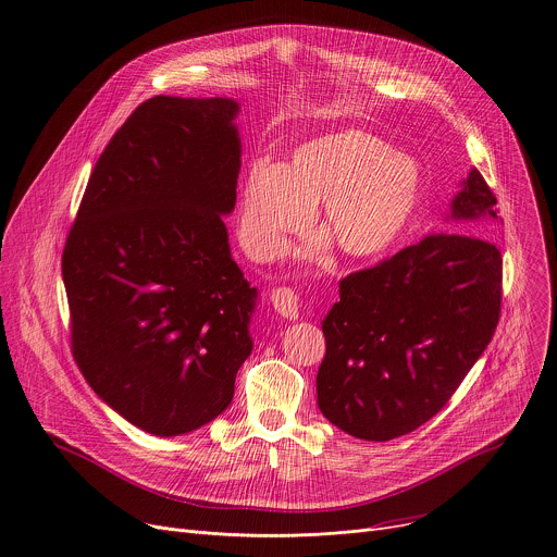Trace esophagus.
<instances>
[{
	"label": "esophagus",
	"mask_w": 557,
	"mask_h": 557,
	"mask_svg": "<svg viewBox=\"0 0 557 557\" xmlns=\"http://www.w3.org/2000/svg\"><path fill=\"white\" fill-rule=\"evenodd\" d=\"M271 304L277 314L284 319H297L299 317V297L293 288H273L271 290Z\"/></svg>",
	"instance_id": "obj_1"
}]
</instances>
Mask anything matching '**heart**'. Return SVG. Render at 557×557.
<instances>
[{
    "instance_id": "obj_1",
    "label": "heart",
    "mask_w": 557,
    "mask_h": 557,
    "mask_svg": "<svg viewBox=\"0 0 557 557\" xmlns=\"http://www.w3.org/2000/svg\"><path fill=\"white\" fill-rule=\"evenodd\" d=\"M418 163L369 133L341 131L301 144L290 163H251L238 214V238L260 260L284 253L288 240L308 232L323 203L321 227L351 260L387 253L418 210Z\"/></svg>"
}]
</instances>
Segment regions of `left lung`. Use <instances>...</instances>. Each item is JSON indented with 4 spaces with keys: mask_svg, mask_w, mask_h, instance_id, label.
Here are the masks:
<instances>
[{
    "mask_svg": "<svg viewBox=\"0 0 557 557\" xmlns=\"http://www.w3.org/2000/svg\"><path fill=\"white\" fill-rule=\"evenodd\" d=\"M496 197L476 168L450 203L453 232L347 275L321 321L317 405L343 433L389 442L429 422L485 351L500 314ZM481 233V237L475 234Z\"/></svg>",
    "mask_w": 557,
    "mask_h": 557,
    "instance_id": "8db88e82",
    "label": "left lung"
}]
</instances>
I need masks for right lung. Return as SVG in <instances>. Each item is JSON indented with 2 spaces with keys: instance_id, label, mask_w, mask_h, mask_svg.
I'll use <instances>...</instances> for the list:
<instances>
[{
  "instance_id": "obj_1",
  "label": "right lung",
  "mask_w": 557,
  "mask_h": 557,
  "mask_svg": "<svg viewBox=\"0 0 557 557\" xmlns=\"http://www.w3.org/2000/svg\"><path fill=\"white\" fill-rule=\"evenodd\" d=\"M232 98L154 96L100 154L63 251L72 351L133 426L174 437L234 398L258 288L223 216L240 172Z\"/></svg>"
}]
</instances>
